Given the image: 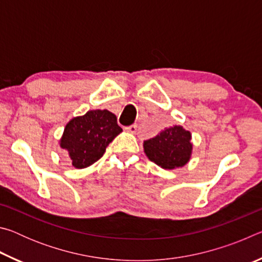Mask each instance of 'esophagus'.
Segmentation results:
<instances>
[{
    "label": "esophagus",
    "mask_w": 262,
    "mask_h": 262,
    "mask_svg": "<svg viewBox=\"0 0 262 262\" xmlns=\"http://www.w3.org/2000/svg\"><path fill=\"white\" fill-rule=\"evenodd\" d=\"M125 130L126 132H129V133H133V134H134V133L137 130V125H136V123H134V125L127 126V127H125Z\"/></svg>",
    "instance_id": "esophagus-1"
}]
</instances>
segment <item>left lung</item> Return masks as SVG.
<instances>
[{"instance_id":"1","label":"left lung","mask_w":262,"mask_h":262,"mask_svg":"<svg viewBox=\"0 0 262 262\" xmlns=\"http://www.w3.org/2000/svg\"><path fill=\"white\" fill-rule=\"evenodd\" d=\"M190 137V133L181 126L166 128L157 136L144 141V152L158 166L173 170L189 161L193 148Z\"/></svg>"}]
</instances>
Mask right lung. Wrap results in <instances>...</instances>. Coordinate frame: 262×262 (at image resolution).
I'll list each match as a JSON object with an SVG mask.
<instances>
[{
	"label": "right lung",
	"instance_id": "add662e5",
	"mask_svg": "<svg viewBox=\"0 0 262 262\" xmlns=\"http://www.w3.org/2000/svg\"><path fill=\"white\" fill-rule=\"evenodd\" d=\"M121 132L117 117L110 111H89L67 123L60 144L69 152L73 165L83 168L98 161Z\"/></svg>",
	"mask_w": 262,
	"mask_h": 262
}]
</instances>
